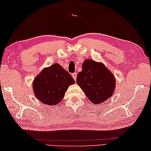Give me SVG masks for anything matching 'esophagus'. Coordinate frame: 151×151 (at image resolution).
I'll use <instances>...</instances> for the list:
<instances>
[{"mask_svg":"<svg viewBox=\"0 0 151 151\" xmlns=\"http://www.w3.org/2000/svg\"><path fill=\"white\" fill-rule=\"evenodd\" d=\"M71 76H72L73 78L74 79V80H76V78H77V73H73L72 74H71Z\"/></svg>","mask_w":151,"mask_h":151,"instance_id":"1","label":"esophagus"}]
</instances>
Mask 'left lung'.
Segmentation results:
<instances>
[{
  "label": "left lung",
  "instance_id": "1",
  "mask_svg": "<svg viewBox=\"0 0 151 151\" xmlns=\"http://www.w3.org/2000/svg\"><path fill=\"white\" fill-rule=\"evenodd\" d=\"M76 81L93 104L104 102L111 97L116 86L114 75L106 67L90 59L83 61Z\"/></svg>",
  "mask_w": 151,
  "mask_h": 151
}]
</instances>
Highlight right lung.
I'll return each instance as SVG.
<instances>
[{
	"label": "right lung",
	"mask_w": 151,
	"mask_h": 151,
	"mask_svg": "<svg viewBox=\"0 0 151 151\" xmlns=\"http://www.w3.org/2000/svg\"><path fill=\"white\" fill-rule=\"evenodd\" d=\"M75 81L59 64L45 68L35 79L33 83L35 95L42 103L55 105L62 100L67 89Z\"/></svg>",
	"instance_id": "1"
}]
</instances>
